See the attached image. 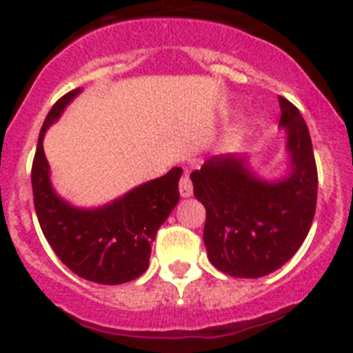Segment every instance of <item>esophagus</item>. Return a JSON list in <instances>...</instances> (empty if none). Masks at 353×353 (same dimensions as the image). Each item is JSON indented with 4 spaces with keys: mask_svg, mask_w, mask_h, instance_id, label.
<instances>
[{
    "mask_svg": "<svg viewBox=\"0 0 353 353\" xmlns=\"http://www.w3.org/2000/svg\"><path fill=\"white\" fill-rule=\"evenodd\" d=\"M179 189H180V194H182L183 198L191 196V194H193V183H191V179H189L188 171H183L182 176H180Z\"/></svg>",
    "mask_w": 353,
    "mask_h": 353,
    "instance_id": "obj_1",
    "label": "esophagus"
}]
</instances>
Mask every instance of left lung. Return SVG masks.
I'll return each instance as SVG.
<instances>
[{"label": "left lung", "instance_id": "8db88e82", "mask_svg": "<svg viewBox=\"0 0 353 353\" xmlns=\"http://www.w3.org/2000/svg\"><path fill=\"white\" fill-rule=\"evenodd\" d=\"M292 173L263 182L245 160L216 155L191 173L193 193L205 208L203 243L209 261L234 278H261L287 263L307 238L317 202V168L301 113L279 97Z\"/></svg>", "mask_w": 353, "mask_h": 353}]
</instances>
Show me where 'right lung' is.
<instances>
[{
  "instance_id": "right-lung-1",
  "label": "right lung",
  "mask_w": 353,
  "mask_h": 353,
  "mask_svg": "<svg viewBox=\"0 0 353 353\" xmlns=\"http://www.w3.org/2000/svg\"><path fill=\"white\" fill-rule=\"evenodd\" d=\"M79 92L75 88L63 95L43 122L32 162L34 208L46 241L72 272L93 283H126L144 274L150 265L157 231L179 203L182 170L173 168L101 209H75L61 200L50 185L43 137Z\"/></svg>"
}]
</instances>
